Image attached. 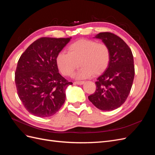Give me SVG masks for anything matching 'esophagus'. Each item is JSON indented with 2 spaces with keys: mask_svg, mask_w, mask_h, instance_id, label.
Returning <instances> with one entry per match:
<instances>
[{
  "mask_svg": "<svg viewBox=\"0 0 155 155\" xmlns=\"http://www.w3.org/2000/svg\"><path fill=\"white\" fill-rule=\"evenodd\" d=\"M74 84H77V85H83V84L84 83V81H75L74 83Z\"/></svg>",
  "mask_w": 155,
  "mask_h": 155,
  "instance_id": "esophagus-1",
  "label": "esophagus"
}]
</instances>
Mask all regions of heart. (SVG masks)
<instances>
[{"mask_svg": "<svg viewBox=\"0 0 155 155\" xmlns=\"http://www.w3.org/2000/svg\"><path fill=\"white\" fill-rule=\"evenodd\" d=\"M110 49L105 43L91 39H80L70 44L68 53L60 51L56 64L64 76H70L79 66L77 77L85 78L104 72L109 66Z\"/></svg>", "mask_w": 155, "mask_h": 155, "instance_id": "1", "label": "heart"}]
</instances>
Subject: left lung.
Wrapping results in <instances>:
<instances>
[{
    "label": "left lung",
    "instance_id": "8db88e82",
    "mask_svg": "<svg viewBox=\"0 0 155 155\" xmlns=\"http://www.w3.org/2000/svg\"><path fill=\"white\" fill-rule=\"evenodd\" d=\"M110 49L109 66L96 81V90L88 98L101 110H112L120 107L127 98L134 77L132 51L120 37L110 32L95 36Z\"/></svg>",
    "mask_w": 155,
    "mask_h": 155
}]
</instances>
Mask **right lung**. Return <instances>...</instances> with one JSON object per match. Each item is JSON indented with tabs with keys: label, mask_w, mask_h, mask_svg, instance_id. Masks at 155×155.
<instances>
[{
	"label": "right lung",
	"mask_w": 155,
	"mask_h": 155,
	"mask_svg": "<svg viewBox=\"0 0 155 155\" xmlns=\"http://www.w3.org/2000/svg\"><path fill=\"white\" fill-rule=\"evenodd\" d=\"M70 39L41 37L31 44L18 61L15 73L17 94L33 115L51 116L64 104L65 90L72 83L59 73L55 59Z\"/></svg>",
	"instance_id": "obj_1"
}]
</instances>
